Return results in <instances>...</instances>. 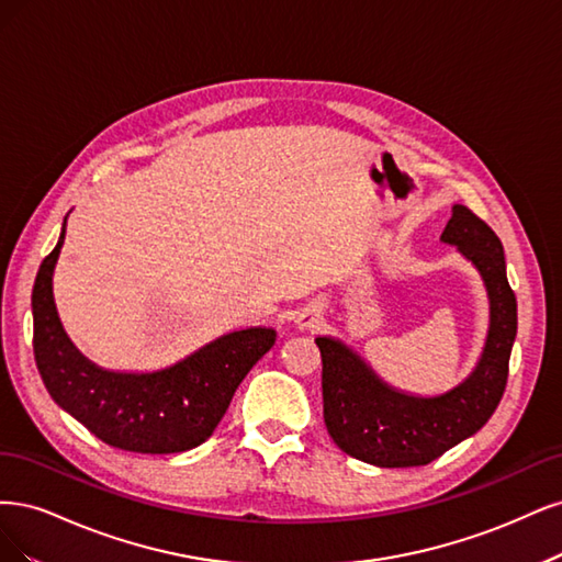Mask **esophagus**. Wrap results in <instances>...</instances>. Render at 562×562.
<instances>
[{"label":"esophagus","mask_w":562,"mask_h":562,"mask_svg":"<svg viewBox=\"0 0 562 562\" xmlns=\"http://www.w3.org/2000/svg\"><path fill=\"white\" fill-rule=\"evenodd\" d=\"M322 317H324L322 305L311 303V305H305L303 311L299 313V317H296V327H299V329H315L317 324L322 322Z\"/></svg>","instance_id":"1"}]
</instances>
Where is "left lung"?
Here are the masks:
<instances>
[{"label":"left lung","instance_id":"1","mask_svg":"<svg viewBox=\"0 0 562 562\" xmlns=\"http://www.w3.org/2000/svg\"><path fill=\"white\" fill-rule=\"evenodd\" d=\"M441 240L481 273L491 299V327L476 369L460 385L415 396L380 380L346 342L317 336L322 355L324 423L334 443L375 467H420L476 434L495 413L518 329L516 294L506 280L504 249L495 231L464 207L452 205Z\"/></svg>","mask_w":562,"mask_h":562}]
</instances>
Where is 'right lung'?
Returning <instances> with one entry per match:
<instances>
[{"mask_svg": "<svg viewBox=\"0 0 562 562\" xmlns=\"http://www.w3.org/2000/svg\"><path fill=\"white\" fill-rule=\"evenodd\" d=\"M63 243L65 224L32 289L34 359L53 402L100 441L121 450L168 456L207 441L243 378L276 346V329L224 334L151 373L100 369L67 338L53 301V268Z\"/></svg>", "mask_w": 562, "mask_h": 562, "instance_id": "obj_1", "label": "right lung"}]
</instances>
